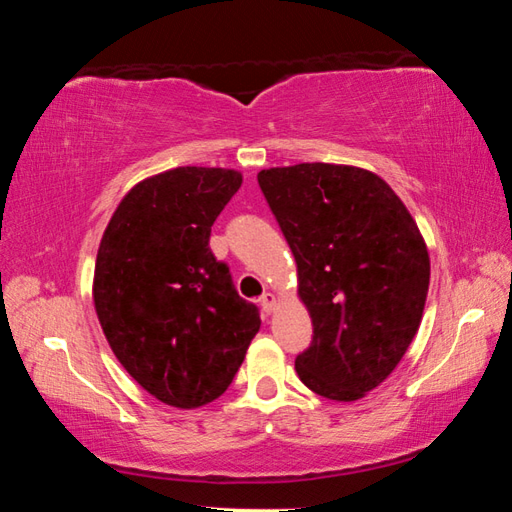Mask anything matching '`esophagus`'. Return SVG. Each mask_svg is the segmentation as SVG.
Listing matches in <instances>:
<instances>
[{"label":"esophagus","instance_id":"34e87169","mask_svg":"<svg viewBox=\"0 0 512 512\" xmlns=\"http://www.w3.org/2000/svg\"><path fill=\"white\" fill-rule=\"evenodd\" d=\"M259 305H262L264 314H271V311L275 309V296H273V293H264V296L259 298Z\"/></svg>","mask_w":512,"mask_h":512}]
</instances>
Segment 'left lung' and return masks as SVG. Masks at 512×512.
Wrapping results in <instances>:
<instances>
[{"instance_id":"obj_1","label":"left lung","mask_w":512,"mask_h":512,"mask_svg":"<svg viewBox=\"0 0 512 512\" xmlns=\"http://www.w3.org/2000/svg\"><path fill=\"white\" fill-rule=\"evenodd\" d=\"M298 266L314 341L296 372L309 391L354 402L402 361L429 293V250L402 198L352 164L257 173Z\"/></svg>"}]
</instances>
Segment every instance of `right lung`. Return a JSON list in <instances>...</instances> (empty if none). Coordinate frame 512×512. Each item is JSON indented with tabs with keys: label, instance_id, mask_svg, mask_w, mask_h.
<instances>
[{
	"label": "right lung",
	"instance_id": "right-lung-1",
	"mask_svg": "<svg viewBox=\"0 0 512 512\" xmlns=\"http://www.w3.org/2000/svg\"><path fill=\"white\" fill-rule=\"evenodd\" d=\"M241 183L221 167L155 173L121 198L101 237L92 298L106 341L146 393L176 409L223 395L262 325L210 250Z\"/></svg>",
	"mask_w": 512,
	"mask_h": 512
}]
</instances>
